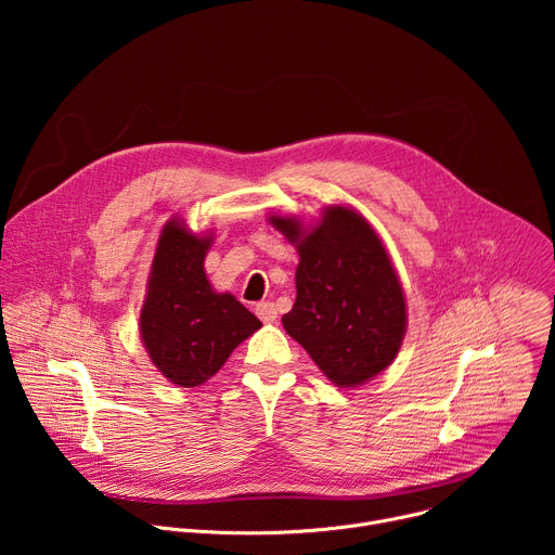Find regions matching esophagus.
Here are the masks:
<instances>
[{"label":"esophagus","instance_id":"obj_1","mask_svg":"<svg viewBox=\"0 0 555 555\" xmlns=\"http://www.w3.org/2000/svg\"><path fill=\"white\" fill-rule=\"evenodd\" d=\"M257 315L263 323H274L276 321V307L274 302H259L257 305Z\"/></svg>","mask_w":555,"mask_h":555}]
</instances>
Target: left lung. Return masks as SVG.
Returning a JSON list of instances; mask_svg holds the SVG:
<instances>
[{"mask_svg": "<svg viewBox=\"0 0 555 555\" xmlns=\"http://www.w3.org/2000/svg\"><path fill=\"white\" fill-rule=\"evenodd\" d=\"M270 223L300 257L285 332L340 388L390 366L406 334V298L371 223L347 206H327L315 225L281 215Z\"/></svg>", "mask_w": 555, "mask_h": 555, "instance_id": "obj_1", "label": "left lung"}]
</instances>
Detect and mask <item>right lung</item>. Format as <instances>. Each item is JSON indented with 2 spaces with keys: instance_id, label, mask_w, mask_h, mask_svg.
Here are the masks:
<instances>
[{
  "instance_id": "right-lung-1",
  "label": "right lung",
  "mask_w": 555,
  "mask_h": 555,
  "mask_svg": "<svg viewBox=\"0 0 555 555\" xmlns=\"http://www.w3.org/2000/svg\"><path fill=\"white\" fill-rule=\"evenodd\" d=\"M210 244L212 232L195 234L180 217L169 219L157 240L140 311V338L151 362L184 388L212 377L234 347L261 327L232 294L212 289L204 270Z\"/></svg>"
}]
</instances>
